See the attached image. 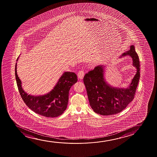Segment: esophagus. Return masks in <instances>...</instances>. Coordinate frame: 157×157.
Listing matches in <instances>:
<instances>
[{"label": "esophagus", "instance_id": "1", "mask_svg": "<svg viewBox=\"0 0 157 157\" xmlns=\"http://www.w3.org/2000/svg\"><path fill=\"white\" fill-rule=\"evenodd\" d=\"M84 72L83 71H80L78 73V78L82 80L83 79V78L84 77Z\"/></svg>", "mask_w": 157, "mask_h": 157}]
</instances>
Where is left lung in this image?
<instances>
[{"label": "left lung", "mask_w": 157, "mask_h": 157, "mask_svg": "<svg viewBox=\"0 0 157 157\" xmlns=\"http://www.w3.org/2000/svg\"><path fill=\"white\" fill-rule=\"evenodd\" d=\"M129 55L137 72L127 88L111 86L104 78V67L98 66L84 75L83 82L91 108L95 113L104 116L115 115L126 108L135 97L140 78L139 57L133 45L122 56Z\"/></svg>", "instance_id": "8db88e82"}]
</instances>
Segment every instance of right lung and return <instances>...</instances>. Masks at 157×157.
I'll use <instances>...</instances> for the list:
<instances>
[{"mask_svg":"<svg viewBox=\"0 0 157 157\" xmlns=\"http://www.w3.org/2000/svg\"><path fill=\"white\" fill-rule=\"evenodd\" d=\"M15 74L18 90L25 103L34 113L47 117H58L64 113L68 102L69 90L77 81L75 73L66 71L49 93L42 96H32L28 95L22 89L17 73V63Z\"/></svg>","mask_w":157,"mask_h":157,"instance_id":"right-lung-1","label":"right lung"}]
</instances>
